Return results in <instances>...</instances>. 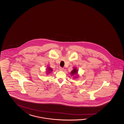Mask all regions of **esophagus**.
<instances>
[{
  "label": "esophagus",
  "mask_w": 124,
  "mask_h": 124,
  "mask_svg": "<svg viewBox=\"0 0 124 124\" xmlns=\"http://www.w3.org/2000/svg\"><path fill=\"white\" fill-rule=\"evenodd\" d=\"M59 70H60V71H63V70H64V69L62 68V67H59Z\"/></svg>",
  "instance_id": "1"
}]
</instances>
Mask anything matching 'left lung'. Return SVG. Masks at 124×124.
<instances>
[{"mask_svg": "<svg viewBox=\"0 0 124 124\" xmlns=\"http://www.w3.org/2000/svg\"><path fill=\"white\" fill-rule=\"evenodd\" d=\"M70 75L71 76H73L74 77V78H78V70L77 69L76 67H74L73 70L71 71L70 72Z\"/></svg>", "mask_w": 124, "mask_h": 124, "instance_id": "8db88e82", "label": "left lung"}]
</instances>
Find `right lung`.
Returning <instances> with one entry per match:
<instances>
[{"mask_svg":"<svg viewBox=\"0 0 124 124\" xmlns=\"http://www.w3.org/2000/svg\"><path fill=\"white\" fill-rule=\"evenodd\" d=\"M46 72L47 75H48L49 74H50V73L53 71V69L51 68H50V66H48L47 69H46Z\"/></svg>","mask_w":124,"mask_h":124,"instance_id":"add662e5","label":"right lung"}]
</instances>
